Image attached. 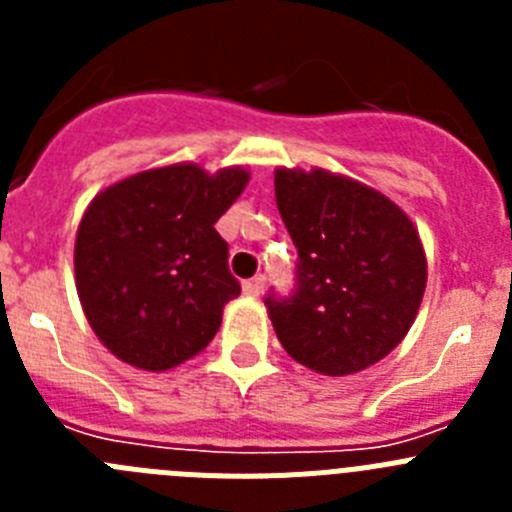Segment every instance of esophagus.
Instances as JSON below:
<instances>
[{
    "mask_svg": "<svg viewBox=\"0 0 512 512\" xmlns=\"http://www.w3.org/2000/svg\"><path fill=\"white\" fill-rule=\"evenodd\" d=\"M264 287H266V277H264V274H259V277L246 279V282H243V292H246L248 297H259L261 292H264Z\"/></svg>",
    "mask_w": 512,
    "mask_h": 512,
    "instance_id": "1",
    "label": "esophagus"
}]
</instances>
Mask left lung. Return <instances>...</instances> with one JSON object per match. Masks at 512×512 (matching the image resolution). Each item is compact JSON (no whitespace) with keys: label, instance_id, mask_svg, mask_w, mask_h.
I'll return each mask as SVG.
<instances>
[{"label":"left lung","instance_id":"1","mask_svg":"<svg viewBox=\"0 0 512 512\" xmlns=\"http://www.w3.org/2000/svg\"><path fill=\"white\" fill-rule=\"evenodd\" d=\"M274 189L297 248L292 292L264 297L284 351L330 377L377 364L423 300L418 230L384 194L323 169H277Z\"/></svg>","mask_w":512,"mask_h":512}]
</instances>
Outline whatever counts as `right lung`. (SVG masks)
<instances>
[{
	"label": "right lung",
	"mask_w": 512,
	"mask_h": 512,
	"mask_svg": "<svg viewBox=\"0 0 512 512\" xmlns=\"http://www.w3.org/2000/svg\"><path fill=\"white\" fill-rule=\"evenodd\" d=\"M246 184L243 169L176 164L94 197L76 233V289L117 359L164 372L215 338L225 302L241 295L215 223Z\"/></svg>",
	"instance_id": "1"
}]
</instances>
